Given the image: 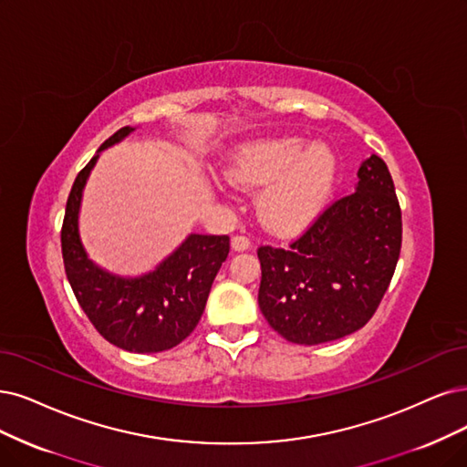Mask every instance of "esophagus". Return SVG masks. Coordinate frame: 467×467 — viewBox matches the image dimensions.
<instances>
[{
	"label": "esophagus",
	"mask_w": 467,
	"mask_h": 467,
	"mask_svg": "<svg viewBox=\"0 0 467 467\" xmlns=\"http://www.w3.org/2000/svg\"><path fill=\"white\" fill-rule=\"evenodd\" d=\"M233 250H236V252H244V250H248L250 248V238L248 236H244V234H236V236H233Z\"/></svg>",
	"instance_id": "34e87169"
}]
</instances>
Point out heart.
I'll return each mask as SVG.
<instances>
[{"instance_id":"obj_1","label":"heart","mask_w":467,"mask_h":467,"mask_svg":"<svg viewBox=\"0 0 467 467\" xmlns=\"http://www.w3.org/2000/svg\"><path fill=\"white\" fill-rule=\"evenodd\" d=\"M229 179L240 188H264L262 221L275 233H296L312 223L329 200L337 158L329 146L298 136L267 138L238 148Z\"/></svg>"}]
</instances>
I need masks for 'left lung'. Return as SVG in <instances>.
I'll list each match as a JSON object with an SVG mask.
<instances>
[{"label":"left lung","instance_id":"obj_1","mask_svg":"<svg viewBox=\"0 0 467 467\" xmlns=\"http://www.w3.org/2000/svg\"><path fill=\"white\" fill-rule=\"evenodd\" d=\"M358 177L356 192L327 205L288 248H257V302L288 342L321 344L361 329L390 285L402 246L394 182L375 153Z\"/></svg>","mask_w":467,"mask_h":467}]
</instances>
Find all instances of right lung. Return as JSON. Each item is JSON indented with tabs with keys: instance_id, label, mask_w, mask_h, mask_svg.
<instances>
[{
	"instance_id": "right-lung-1",
	"label": "right lung",
	"mask_w": 467,
	"mask_h": 467,
	"mask_svg": "<svg viewBox=\"0 0 467 467\" xmlns=\"http://www.w3.org/2000/svg\"><path fill=\"white\" fill-rule=\"evenodd\" d=\"M132 130L119 129L99 151ZM96 160L98 155L77 175L65 207L61 252L67 279L86 317L117 348L138 354L169 350L196 329L215 275L229 255V236L190 234L158 269L138 279H120L99 269L78 236L82 188Z\"/></svg>"
}]
</instances>
